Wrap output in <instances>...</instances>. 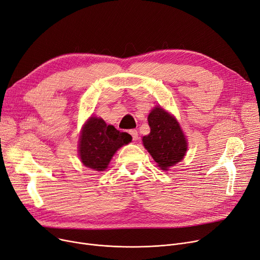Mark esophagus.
<instances>
[{"instance_id": "esophagus-1", "label": "esophagus", "mask_w": 260, "mask_h": 260, "mask_svg": "<svg viewBox=\"0 0 260 260\" xmlns=\"http://www.w3.org/2000/svg\"><path fill=\"white\" fill-rule=\"evenodd\" d=\"M129 134L132 135L133 139H134L135 141L138 140V138H139V135H138V132H137L136 129H131V131H129Z\"/></svg>"}]
</instances>
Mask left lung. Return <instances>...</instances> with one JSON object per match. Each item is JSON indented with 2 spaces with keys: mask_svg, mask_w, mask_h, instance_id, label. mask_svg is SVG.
<instances>
[{
  "mask_svg": "<svg viewBox=\"0 0 260 260\" xmlns=\"http://www.w3.org/2000/svg\"><path fill=\"white\" fill-rule=\"evenodd\" d=\"M150 133L142 142L152 159L163 170L181 162L187 151L186 137L178 120L161 107H155L148 115Z\"/></svg>",
  "mask_w": 260,
  "mask_h": 260,
  "instance_id": "8db88e82",
  "label": "left lung"
}]
</instances>
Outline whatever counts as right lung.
I'll return each mask as SVG.
<instances>
[{
    "label": "right lung",
    "mask_w": 260,
    "mask_h": 260,
    "mask_svg": "<svg viewBox=\"0 0 260 260\" xmlns=\"http://www.w3.org/2000/svg\"><path fill=\"white\" fill-rule=\"evenodd\" d=\"M129 142V134L121 133L113 125H108L102 118L92 116L82 126L78 153L85 167L103 171L108 168L115 152Z\"/></svg>",
    "instance_id": "add662e5"
}]
</instances>
